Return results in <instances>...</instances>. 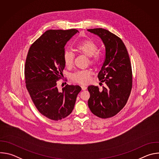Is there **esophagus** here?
<instances>
[{
  "label": "esophagus",
  "mask_w": 159,
  "mask_h": 159,
  "mask_svg": "<svg viewBox=\"0 0 159 159\" xmlns=\"http://www.w3.org/2000/svg\"><path fill=\"white\" fill-rule=\"evenodd\" d=\"M81 88H82V90H85L87 89V87H86L85 85H82V86H81Z\"/></svg>",
  "instance_id": "1"
}]
</instances>
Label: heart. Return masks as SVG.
Returning <instances> with one entry per match:
<instances>
[{"mask_svg": "<svg viewBox=\"0 0 159 159\" xmlns=\"http://www.w3.org/2000/svg\"><path fill=\"white\" fill-rule=\"evenodd\" d=\"M98 44L90 39H86L79 42L75 46V50L79 54L87 57V64L92 66L99 65L102 60V54L97 52ZM74 55L69 51L65 50L63 55L64 65L67 68H71L74 63ZM92 72L89 69L78 70L72 75V79L74 82L80 84H85L90 81Z\"/></svg>", "mask_w": 159, "mask_h": 159, "instance_id": "1", "label": "heart"}]
</instances>
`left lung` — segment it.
Segmentation results:
<instances>
[{"mask_svg":"<svg viewBox=\"0 0 159 159\" xmlns=\"http://www.w3.org/2000/svg\"><path fill=\"white\" fill-rule=\"evenodd\" d=\"M88 31L98 35L105 46V57L98 77L102 85H90L88 106L99 118L106 119L115 116L125 107L133 85L131 64L128 52L120 38L102 28Z\"/></svg>","mask_w":159,"mask_h":159,"instance_id":"8db88e82","label":"left lung"}]
</instances>
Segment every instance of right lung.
Instances as JSON below:
<instances>
[{"label":"right lung","instance_id":"add662e5","mask_svg":"<svg viewBox=\"0 0 159 159\" xmlns=\"http://www.w3.org/2000/svg\"><path fill=\"white\" fill-rule=\"evenodd\" d=\"M78 31L50 30L30 47L25 65L26 87L36 109L44 116L58 121L72 112L79 85H66L59 91L57 82L65 69V45Z\"/></svg>","mask_w":159,"mask_h":159}]
</instances>
